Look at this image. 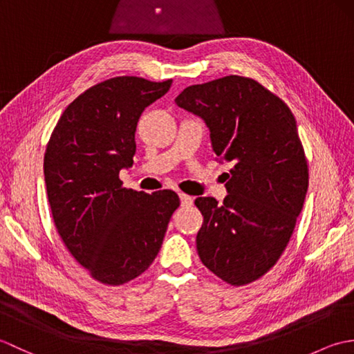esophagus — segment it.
I'll use <instances>...</instances> for the list:
<instances>
[{
    "label": "esophagus",
    "instance_id": "obj_1",
    "mask_svg": "<svg viewBox=\"0 0 354 354\" xmlns=\"http://www.w3.org/2000/svg\"><path fill=\"white\" fill-rule=\"evenodd\" d=\"M179 199H181V205L189 208L193 205V198L189 196V194H184V193H179Z\"/></svg>",
    "mask_w": 354,
    "mask_h": 354
}]
</instances>
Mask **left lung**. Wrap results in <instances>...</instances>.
I'll return each instance as SVG.
<instances>
[{"mask_svg": "<svg viewBox=\"0 0 354 354\" xmlns=\"http://www.w3.org/2000/svg\"><path fill=\"white\" fill-rule=\"evenodd\" d=\"M175 102L204 120L216 160L232 162L223 204L194 201L204 216L201 261L232 286L251 283L280 259L309 187L295 117L259 82L240 76L192 85Z\"/></svg>", "mask_w": 354, "mask_h": 354, "instance_id": "8db88e82", "label": "left lung"}]
</instances>
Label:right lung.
<instances>
[{"instance_id": "1", "label": "right lung", "mask_w": 354, "mask_h": 354, "mask_svg": "<svg viewBox=\"0 0 354 354\" xmlns=\"http://www.w3.org/2000/svg\"><path fill=\"white\" fill-rule=\"evenodd\" d=\"M171 80L112 77L68 104L44 156L53 221L71 255L100 283L133 280L160 252L175 192L152 194L122 187L133 164L141 112L169 91Z\"/></svg>"}]
</instances>
